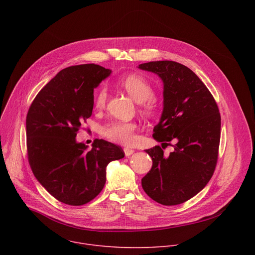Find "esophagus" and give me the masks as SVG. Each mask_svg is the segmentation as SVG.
Wrapping results in <instances>:
<instances>
[{
	"label": "esophagus",
	"instance_id": "obj_1",
	"mask_svg": "<svg viewBox=\"0 0 255 255\" xmlns=\"http://www.w3.org/2000/svg\"><path fill=\"white\" fill-rule=\"evenodd\" d=\"M124 153H125L126 156H130L131 154L134 153V149L129 148V147H125V148H124Z\"/></svg>",
	"mask_w": 255,
	"mask_h": 255
}]
</instances>
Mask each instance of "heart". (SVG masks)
<instances>
[{"label": "heart", "mask_w": 255, "mask_h": 255, "mask_svg": "<svg viewBox=\"0 0 255 255\" xmlns=\"http://www.w3.org/2000/svg\"><path fill=\"white\" fill-rule=\"evenodd\" d=\"M120 86L128 93V95L137 103H143L144 109L151 111L154 108V101L152 99L154 90L150 83L138 75H130L120 82ZM108 98V91L105 86L100 87L95 96V107L97 109H104ZM137 124L131 121H113L108 123L101 129V134L109 141L129 145L136 140L135 131Z\"/></svg>", "instance_id": "b5f03b06"}]
</instances>
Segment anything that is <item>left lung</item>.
Segmentation results:
<instances>
[{
    "label": "left lung",
    "mask_w": 255,
    "mask_h": 255,
    "mask_svg": "<svg viewBox=\"0 0 255 255\" xmlns=\"http://www.w3.org/2000/svg\"><path fill=\"white\" fill-rule=\"evenodd\" d=\"M156 74L163 83V111L153 138L173 151L164 156L160 146L146 149L152 167L141 185L152 200L173 206L190 200L211 179L218 159L221 116L210 91L193 70L170 60L138 66Z\"/></svg>",
    "instance_id": "left-lung-1"
}]
</instances>
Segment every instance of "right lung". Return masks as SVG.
Instances as JSON below:
<instances>
[{
    "label": "right lung",
    "mask_w": 255,
    "mask_h": 255,
    "mask_svg": "<svg viewBox=\"0 0 255 255\" xmlns=\"http://www.w3.org/2000/svg\"><path fill=\"white\" fill-rule=\"evenodd\" d=\"M111 72L94 63L63 68L29 108V164L41 186L66 205L82 206L95 199L105 186L107 165L125 155L103 139L95 140L91 150L76 140L83 121L92 116L94 89Z\"/></svg>",
    "instance_id": "add662e5"
}]
</instances>
